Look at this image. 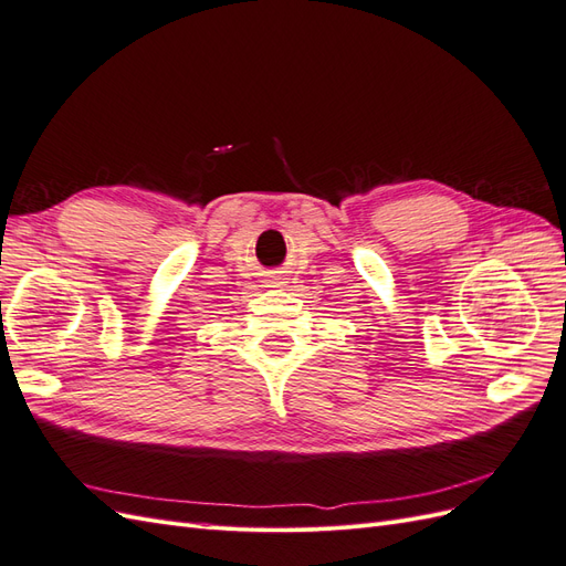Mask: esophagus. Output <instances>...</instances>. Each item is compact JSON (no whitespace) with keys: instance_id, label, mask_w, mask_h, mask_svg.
<instances>
[{"instance_id":"1","label":"esophagus","mask_w":566,"mask_h":566,"mask_svg":"<svg viewBox=\"0 0 566 566\" xmlns=\"http://www.w3.org/2000/svg\"><path fill=\"white\" fill-rule=\"evenodd\" d=\"M287 281L281 276V273H271V276L266 279V285L269 287H283Z\"/></svg>"}]
</instances>
